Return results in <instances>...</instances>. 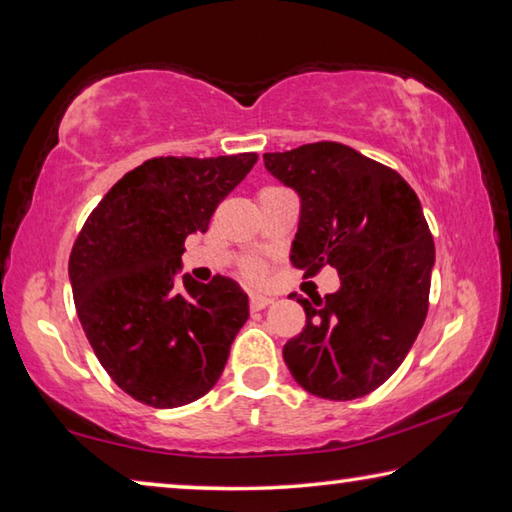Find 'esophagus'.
<instances>
[{
	"label": "esophagus",
	"mask_w": 512,
	"mask_h": 512,
	"mask_svg": "<svg viewBox=\"0 0 512 512\" xmlns=\"http://www.w3.org/2000/svg\"><path fill=\"white\" fill-rule=\"evenodd\" d=\"M271 302H273V298L262 296V293H250V298H248V307L253 309V311H262V309H266L268 305H271Z\"/></svg>",
	"instance_id": "1"
}]
</instances>
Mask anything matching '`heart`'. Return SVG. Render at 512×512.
Listing matches in <instances>:
<instances>
[{"instance_id":"heart-1","label":"heart","mask_w":512,"mask_h":512,"mask_svg":"<svg viewBox=\"0 0 512 512\" xmlns=\"http://www.w3.org/2000/svg\"><path fill=\"white\" fill-rule=\"evenodd\" d=\"M264 264L257 262V259H250V262H246L244 266H241V275L246 277V280L250 282H259L264 277Z\"/></svg>"}]
</instances>
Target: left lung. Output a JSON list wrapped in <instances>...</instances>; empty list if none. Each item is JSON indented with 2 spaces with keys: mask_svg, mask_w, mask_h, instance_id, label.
Segmentation results:
<instances>
[{
  "mask_svg": "<svg viewBox=\"0 0 512 512\" xmlns=\"http://www.w3.org/2000/svg\"><path fill=\"white\" fill-rule=\"evenodd\" d=\"M264 164L300 196L293 266L341 277L325 298L298 296L307 320L284 361L311 395L357 400L400 368L427 318L436 248L420 198L395 169L339 142L264 153Z\"/></svg>",
  "mask_w": 512,
  "mask_h": 512,
  "instance_id": "1",
  "label": "left lung"
}]
</instances>
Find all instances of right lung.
I'll return each instance as SVG.
<instances>
[{"instance_id":"1","label":"right lung","mask_w":512,"mask_h":512,"mask_svg":"<svg viewBox=\"0 0 512 512\" xmlns=\"http://www.w3.org/2000/svg\"><path fill=\"white\" fill-rule=\"evenodd\" d=\"M257 153L160 155L112 185L69 255L76 314L110 379L133 400L176 409L219 381L248 320L230 277H176L185 239L255 167Z\"/></svg>"}]
</instances>
